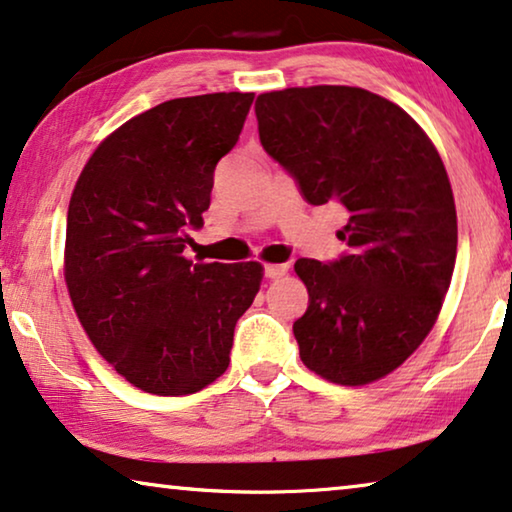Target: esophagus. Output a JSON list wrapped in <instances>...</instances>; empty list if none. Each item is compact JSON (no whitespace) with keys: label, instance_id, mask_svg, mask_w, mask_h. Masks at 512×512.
Returning <instances> with one entry per match:
<instances>
[{"label":"esophagus","instance_id":"34e87169","mask_svg":"<svg viewBox=\"0 0 512 512\" xmlns=\"http://www.w3.org/2000/svg\"><path fill=\"white\" fill-rule=\"evenodd\" d=\"M287 273V264H264V276L276 280Z\"/></svg>","mask_w":512,"mask_h":512}]
</instances>
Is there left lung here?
<instances>
[{
	"label": "left lung",
	"mask_w": 512,
	"mask_h": 512,
	"mask_svg": "<svg viewBox=\"0 0 512 512\" xmlns=\"http://www.w3.org/2000/svg\"><path fill=\"white\" fill-rule=\"evenodd\" d=\"M259 140L308 204L340 202L349 220L333 262L296 259L308 310L294 322L301 361L363 386L416 352L437 322L457 255L446 167L398 105L358 87H292L257 96Z\"/></svg>",
	"instance_id": "left-lung-1"
}]
</instances>
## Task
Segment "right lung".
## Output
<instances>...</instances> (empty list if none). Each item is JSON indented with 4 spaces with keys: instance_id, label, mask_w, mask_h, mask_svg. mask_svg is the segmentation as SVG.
<instances>
[{
    "instance_id": "1",
    "label": "right lung",
    "mask_w": 512,
    "mask_h": 512,
    "mask_svg": "<svg viewBox=\"0 0 512 512\" xmlns=\"http://www.w3.org/2000/svg\"><path fill=\"white\" fill-rule=\"evenodd\" d=\"M253 98L230 91L160 103L117 128L75 183L68 294L98 354L147 393H197L223 375L234 326L259 292L257 262L183 257Z\"/></svg>"
}]
</instances>
